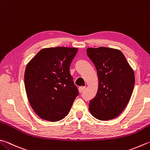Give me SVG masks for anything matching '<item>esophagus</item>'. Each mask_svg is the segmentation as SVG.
<instances>
[{"instance_id": "34e87169", "label": "esophagus", "mask_w": 150, "mask_h": 150, "mask_svg": "<svg viewBox=\"0 0 150 150\" xmlns=\"http://www.w3.org/2000/svg\"><path fill=\"white\" fill-rule=\"evenodd\" d=\"M85 89H86V87H83V86L80 87H79V89H78L79 92H80V93H82V92L84 91Z\"/></svg>"}]
</instances>
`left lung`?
<instances>
[{"label": "left lung", "mask_w": 150, "mask_h": 150, "mask_svg": "<svg viewBox=\"0 0 150 150\" xmlns=\"http://www.w3.org/2000/svg\"><path fill=\"white\" fill-rule=\"evenodd\" d=\"M87 55L95 64L98 91L89 101L90 113L106 121L117 117L127 105L134 86V74L120 50L106 47H88Z\"/></svg>", "instance_id": "1"}]
</instances>
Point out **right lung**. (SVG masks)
Returning a JSON list of instances; mask_svg holds the SVG:
<instances>
[{
  "instance_id": "right-lung-1",
  "label": "right lung",
  "mask_w": 150,
  "mask_h": 150,
  "mask_svg": "<svg viewBox=\"0 0 150 150\" xmlns=\"http://www.w3.org/2000/svg\"><path fill=\"white\" fill-rule=\"evenodd\" d=\"M77 52L75 47L44 48L27 64L24 81L27 98L42 120H63L78 95L69 70Z\"/></svg>"
}]
</instances>
